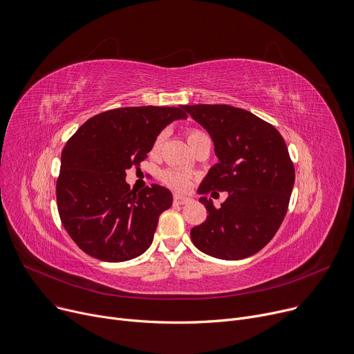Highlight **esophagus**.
Returning <instances> with one entry per match:
<instances>
[{
	"label": "esophagus",
	"mask_w": 354,
	"mask_h": 354,
	"mask_svg": "<svg viewBox=\"0 0 354 354\" xmlns=\"http://www.w3.org/2000/svg\"><path fill=\"white\" fill-rule=\"evenodd\" d=\"M192 201V198L188 196V195H180V194H176L174 196V204L175 205H183V204H189Z\"/></svg>",
	"instance_id": "obj_1"
}]
</instances>
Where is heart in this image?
<instances>
[{
  "label": "heart",
  "instance_id": "b5f03b06",
  "mask_svg": "<svg viewBox=\"0 0 354 354\" xmlns=\"http://www.w3.org/2000/svg\"><path fill=\"white\" fill-rule=\"evenodd\" d=\"M204 137H207L204 133L198 131V130H191V131L188 133V143H189V146H192V145H194L195 142H198L199 139H204ZM162 142H163V134H159V136L156 137L155 143H153V147H151V151H153V153H158V151H159V149H160V146H162ZM162 179H163L165 183H167L169 187H172V188H175V189H185V188H188V185H189L188 178H187L185 175H182V174L176 172V171H166V172H163Z\"/></svg>",
  "mask_w": 354,
  "mask_h": 354
}]
</instances>
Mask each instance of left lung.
<instances>
[{"label": "left lung", "mask_w": 354, "mask_h": 354, "mask_svg": "<svg viewBox=\"0 0 354 354\" xmlns=\"http://www.w3.org/2000/svg\"><path fill=\"white\" fill-rule=\"evenodd\" d=\"M214 143L217 163L198 187L207 220L191 230L195 248L223 260L245 259L273 239L295 182L283 137L269 122L232 105H183ZM227 190L215 209L205 193Z\"/></svg>", "instance_id": "1"}]
</instances>
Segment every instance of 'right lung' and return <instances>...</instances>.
<instances>
[{
    "label": "right lung",
    "instance_id": "1",
    "mask_svg": "<svg viewBox=\"0 0 354 354\" xmlns=\"http://www.w3.org/2000/svg\"><path fill=\"white\" fill-rule=\"evenodd\" d=\"M183 105L126 106L89 118L66 143L56 183L60 220L86 254L126 262L153 241L159 215L174 196L153 185L133 192L126 171L140 166L160 131L187 120Z\"/></svg>",
    "mask_w": 354,
    "mask_h": 354
}]
</instances>
